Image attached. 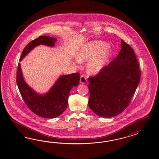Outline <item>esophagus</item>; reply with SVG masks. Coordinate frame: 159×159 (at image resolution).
Masks as SVG:
<instances>
[{
	"label": "esophagus",
	"instance_id": "34e87169",
	"mask_svg": "<svg viewBox=\"0 0 159 159\" xmlns=\"http://www.w3.org/2000/svg\"><path fill=\"white\" fill-rule=\"evenodd\" d=\"M80 82L82 84H84L87 82V78L86 76H84V75H82L80 77Z\"/></svg>",
	"mask_w": 159,
	"mask_h": 159
}]
</instances>
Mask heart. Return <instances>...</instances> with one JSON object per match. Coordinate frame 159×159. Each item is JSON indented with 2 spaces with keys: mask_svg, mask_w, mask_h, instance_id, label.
I'll list each match as a JSON object with an SVG mask.
<instances>
[{
  "mask_svg": "<svg viewBox=\"0 0 159 159\" xmlns=\"http://www.w3.org/2000/svg\"><path fill=\"white\" fill-rule=\"evenodd\" d=\"M111 49L101 41H93L86 43L77 54L79 62H86L87 72L90 74L100 72L106 66L111 55Z\"/></svg>",
  "mask_w": 159,
  "mask_h": 159,
  "instance_id": "b5f03b06",
  "label": "heart"
}]
</instances>
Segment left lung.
<instances>
[{"instance_id": "left-lung-1", "label": "left lung", "mask_w": 159, "mask_h": 159, "mask_svg": "<svg viewBox=\"0 0 159 159\" xmlns=\"http://www.w3.org/2000/svg\"><path fill=\"white\" fill-rule=\"evenodd\" d=\"M134 50L121 40L116 58L96 76L89 78V106L96 115L118 116L129 106L139 85L141 72Z\"/></svg>"}]
</instances>
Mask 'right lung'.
Here are the masks:
<instances>
[{"mask_svg":"<svg viewBox=\"0 0 159 159\" xmlns=\"http://www.w3.org/2000/svg\"><path fill=\"white\" fill-rule=\"evenodd\" d=\"M57 39L49 36H40L31 41L23 49L20 61L33 49L39 45L54 47ZM80 77L79 73L62 75L58 78L49 92L44 94H39L25 82L19 63L16 82L21 96L31 111L43 118H54L62 114L66 109L70 91L73 87L79 84Z\"/></svg>","mask_w":159,"mask_h":159,"instance_id":"1","label":"right lung"}]
</instances>
